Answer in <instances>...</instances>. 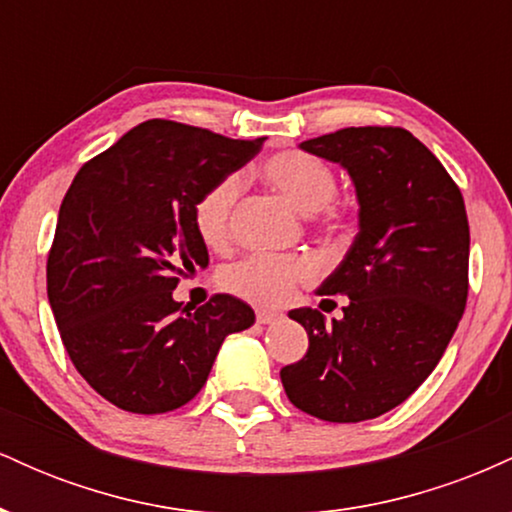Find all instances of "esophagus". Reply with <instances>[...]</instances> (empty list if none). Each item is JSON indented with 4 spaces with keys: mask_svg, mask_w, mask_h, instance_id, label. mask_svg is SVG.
Returning <instances> with one entry per match:
<instances>
[{
    "mask_svg": "<svg viewBox=\"0 0 512 512\" xmlns=\"http://www.w3.org/2000/svg\"><path fill=\"white\" fill-rule=\"evenodd\" d=\"M284 320V315L274 313V310H257V322L260 325H276V322Z\"/></svg>",
    "mask_w": 512,
    "mask_h": 512,
    "instance_id": "34e87169",
    "label": "esophagus"
}]
</instances>
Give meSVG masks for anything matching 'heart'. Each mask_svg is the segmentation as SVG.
<instances>
[{
	"mask_svg": "<svg viewBox=\"0 0 512 512\" xmlns=\"http://www.w3.org/2000/svg\"><path fill=\"white\" fill-rule=\"evenodd\" d=\"M260 178L301 214H317V223L337 228L342 209L334 202L337 178L330 163L308 151L286 149L264 158ZM243 182L238 175H226L211 185L195 207V226L204 245L219 250L231 240L233 216ZM317 279V264L308 255H250L226 269L221 284L233 296L264 308L286 305L301 286Z\"/></svg>",
	"mask_w": 512,
	"mask_h": 512,
	"instance_id": "b5f03b06",
	"label": "heart"
}]
</instances>
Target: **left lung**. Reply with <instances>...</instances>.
Segmentation results:
<instances>
[{"mask_svg":"<svg viewBox=\"0 0 512 512\" xmlns=\"http://www.w3.org/2000/svg\"><path fill=\"white\" fill-rule=\"evenodd\" d=\"M301 149L346 168L361 209L354 245L317 289L349 298L344 317L325 325L320 310H291L308 351L281 383L305 414L356 424L402 404L448 349L469 291L467 211L443 163L402 127H346Z\"/></svg>","mask_w":512,"mask_h":512,"instance_id":"obj_1","label":"left lung"}]
</instances>
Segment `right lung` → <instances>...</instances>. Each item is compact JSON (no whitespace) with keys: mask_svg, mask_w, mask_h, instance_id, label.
<instances>
[{"mask_svg":"<svg viewBox=\"0 0 512 512\" xmlns=\"http://www.w3.org/2000/svg\"><path fill=\"white\" fill-rule=\"evenodd\" d=\"M262 144L146 120L69 185L48 255L50 308L74 368L115 407L180 409L207 383L223 339L255 322L228 293L192 313L173 291L209 264L195 226L199 197Z\"/></svg>","mask_w":512,"mask_h":512,"instance_id":"right-lung-1","label":"right lung"}]
</instances>
